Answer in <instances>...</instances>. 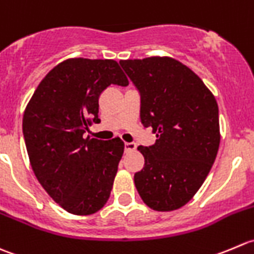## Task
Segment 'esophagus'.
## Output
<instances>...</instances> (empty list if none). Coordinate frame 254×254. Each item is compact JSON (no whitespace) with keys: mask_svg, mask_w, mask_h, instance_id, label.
<instances>
[{"mask_svg":"<svg viewBox=\"0 0 254 254\" xmlns=\"http://www.w3.org/2000/svg\"><path fill=\"white\" fill-rule=\"evenodd\" d=\"M137 148V144L134 142H126L125 143V150L126 152H130V150H134Z\"/></svg>","mask_w":254,"mask_h":254,"instance_id":"1","label":"esophagus"}]
</instances>
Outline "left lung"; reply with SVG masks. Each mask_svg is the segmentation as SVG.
Returning <instances> with one entry per match:
<instances>
[{"label":"left lung","instance_id":"obj_1","mask_svg":"<svg viewBox=\"0 0 254 254\" xmlns=\"http://www.w3.org/2000/svg\"><path fill=\"white\" fill-rule=\"evenodd\" d=\"M140 96V121L157 132L139 145L144 167L134 174L138 194L157 211L184 206L206 179L220 145L218 106L192 70L168 57L121 60Z\"/></svg>","mask_w":254,"mask_h":254}]
</instances>
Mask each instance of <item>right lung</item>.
<instances>
[{
	"label": "right lung",
	"mask_w": 254,
	"mask_h": 254,
	"mask_svg": "<svg viewBox=\"0 0 254 254\" xmlns=\"http://www.w3.org/2000/svg\"><path fill=\"white\" fill-rule=\"evenodd\" d=\"M127 86L115 60L67 59L50 70L23 115L32 169L55 202L74 215L99 211L109 200L125 143L84 137L99 124V97L110 85Z\"/></svg>",
	"instance_id": "add662e5"
}]
</instances>
